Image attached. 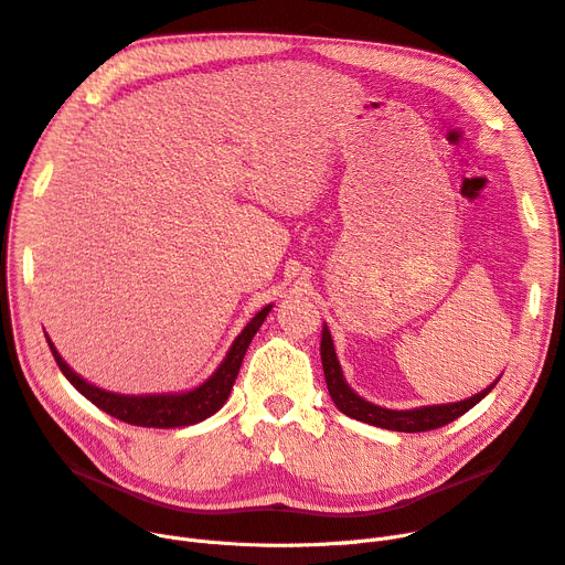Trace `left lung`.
Segmentation results:
<instances>
[{
  "label": "left lung",
  "instance_id": "obj_1",
  "mask_svg": "<svg viewBox=\"0 0 565 565\" xmlns=\"http://www.w3.org/2000/svg\"><path fill=\"white\" fill-rule=\"evenodd\" d=\"M320 359L324 370V382L329 388V395L338 411H343L345 416L361 420L372 427H382L391 431H404V434H416V431H431L447 423L461 418L475 404H479L488 393L495 388L500 377L486 386L481 393L461 399V402H447V404H429V406H416V408H386L380 404H372L359 393L352 391V386L343 377V367L338 363L333 338L329 333V327L322 324V338H320Z\"/></svg>",
  "mask_w": 565,
  "mask_h": 565
}]
</instances>
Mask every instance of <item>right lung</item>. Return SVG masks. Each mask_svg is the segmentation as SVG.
<instances>
[{"mask_svg":"<svg viewBox=\"0 0 565 565\" xmlns=\"http://www.w3.org/2000/svg\"><path fill=\"white\" fill-rule=\"evenodd\" d=\"M273 311V305L263 307L245 327L243 331L234 338L232 348L224 354L220 365L213 370L209 380H204L200 386L191 391H181V393H145V395H125V393H113L106 388H99L90 382H86L82 374L74 372L58 350L54 348L52 338L45 333L50 350L65 374V380L77 388L86 399H90L97 408L106 411L108 416L118 418L122 423L136 425V427H154V429H172V427H188V425H198L206 418H211L213 413L222 408V404L227 402L234 382L238 377V370L243 363V356L252 343L254 333L263 324V320L268 318Z\"/></svg>","mask_w":565,"mask_h":565,"instance_id":"obj_1","label":"right lung"}]
</instances>
